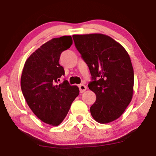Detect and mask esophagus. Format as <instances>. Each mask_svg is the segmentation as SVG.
<instances>
[{
    "instance_id": "1",
    "label": "esophagus",
    "mask_w": 156,
    "mask_h": 156,
    "mask_svg": "<svg viewBox=\"0 0 156 156\" xmlns=\"http://www.w3.org/2000/svg\"><path fill=\"white\" fill-rule=\"evenodd\" d=\"M79 90H80V92L82 93V92H84L86 90H87V87H86V86L83 84H80L79 85Z\"/></svg>"
}]
</instances>
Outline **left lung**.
Instances as JSON below:
<instances>
[{
    "mask_svg": "<svg viewBox=\"0 0 156 156\" xmlns=\"http://www.w3.org/2000/svg\"><path fill=\"white\" fill-rule=\"evenodd\" d=\"M73 38L92 76L88 87L97 97L90 107L92 116L102 124L118 119L133 95L134 71L128 53L104 34L73 35Z\"/></svg>",
    "mask_w": 156,
    "mask_h": 156,
    "instance_id": "1",
    "label": "left lung"
}]
</instances>
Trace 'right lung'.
I'll return each mask as SVG.
<instances>
[{
	"instance_id": "1",
	"label": "right lung",
	"mask_w": 156,
	"mask_h": 156,
	"mask_svg": "<svg viewBox=\"0 0 156 156\" xmlns=\"http://www.w3.org/2000/svg\"><path fill=\"white\" fill-rule=\"evenodd\" d=\"M72 43L71 36L44 43L27 59L21 76V88L28 106L39 119L52 126L63 121L79 94L77 86L70 85L66 80L58 84L64 75L60 55Z\"/></svg>"
}]
</instances>
